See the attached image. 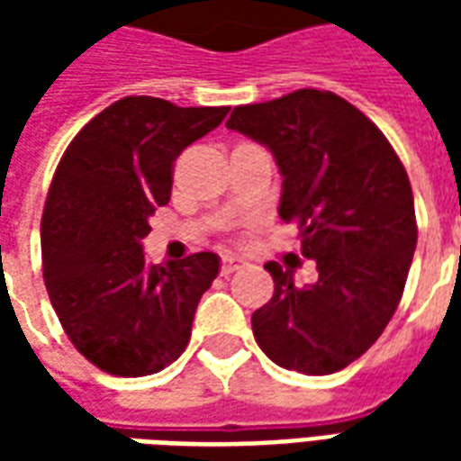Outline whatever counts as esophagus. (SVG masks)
Listing matches in <instances>:
<instances>
[{
  "label": "esophagus",
  "instance_id": "obj_1",
  "mask_svg": "<svg viewBox=\"0 0 461 461\" xmlns=\"http://www.w3.org/2000/svg\"><path fill=\"white\" fill-rule=\"evenodd\" d=\"M244 267H247V261L241 257H224L221 259V276H230V274L244 269Z\"/></svg>",
  "mask_w": 461,
  "mask_h": 461
}]
</instances>
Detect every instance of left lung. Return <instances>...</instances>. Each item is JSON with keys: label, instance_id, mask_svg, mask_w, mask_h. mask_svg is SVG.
I'll return each instance as SVG.
<instances>
[{"label": "left lung", "instance_id": "8db88e82", "mask_svg": "<svg viewBox=\"0 0 461 461\" xmlns=\"http://www.w3.org/2000/svg\"><path fill=\"white\" fill-rule=\"evenodd\" d=\"M227 128L267 145L279 165V217L296 221L319 279L294 284L264 264L274 296L254 311V339L276 366L306 375L343 370L373 346L402 299L417 244L412 187L375 122L346 98L301 88L237 105Z\"/></svg>", "mask_w": 461, "mask_h": 461}]
</instances>
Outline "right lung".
<instances>
[{"label": "right lung", "mask_w": 461, "mask_h": 461, "mask_svg": "<svg viewBox=\"0 0 461 461\" xmlns=\"http://www.w3.org/2000/svg\"><path fill=\"white\" fill-rule=\"evenodd\" d=\"M227 111L125 95L86 122L56 167L41 217L46 291L76 350L111 375L160 373L190 343L220 257L148 264L142 240L170 202L172 162Z\"/></svg>", "instance_id": "obj_1"}]
</instances>
